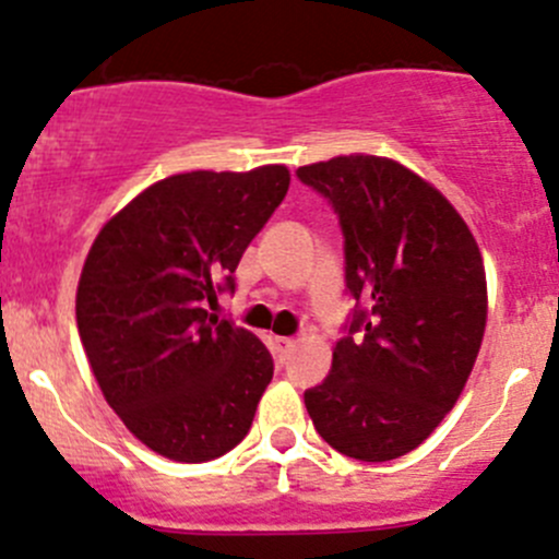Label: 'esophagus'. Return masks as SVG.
I'll list each match as a JSON object with an SVG mask.
<instances>
[{
	"label": "esophagus",
	"mask_w": 559,
	"mask_h": 559,
	"mask_svg": "<svg viewBox=\"0 0 559 559\" xmlns=\"http://www.w3.org/2000/svg\"><path fill=\"white\" fill-rule=\"evenodd\" d=\"M274 348H276V354H280V356H288L290 350L296 348V340H290V337H274Z\"/></svg>",
	"instance_id": "1"
}]
</instances>
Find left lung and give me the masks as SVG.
Masks as SVG:
<instances>
[{"mask_svg":"<svg viewBox=\"0 0 559 559\" xmlns=\"http://www.w3.org/2000/svg\"><path fill=\"white\" fill-rule=\"evenodd\" d=\"M299 178L337 211L345 285L365 307L305 406L337 453L401 459L433 433L475 368L488 318L480 247L448 197L395 158L334 156Z\"/></svg>","mask_w":559,"mask_h":559,"instance_id":"1","label":"left lung"}]
</instances>
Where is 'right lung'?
<instances>
[{"label":"right lung","instance_id":"1","mask_svg":"<svg viewBox=\"0 0 559 559\" xmlns=\"http://www.w3.org/2000/svg\"><path fill=\"white\" fill-rule=\"evenodd\" d=\"M285 164L169 175L90 247L76 326L106 403L153 453L203 464L252 428L274 376L260 337L205 310L288 194Z\"/></svg>","mask_w":559,"mask_h":559}]
</instances>
